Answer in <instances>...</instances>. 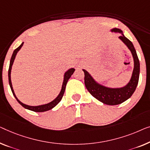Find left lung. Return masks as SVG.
Listing matches in <instances>:
<instances>
[{"mask_svg":"<svg viewBox=\"0 0 150 150\" xmlns=\"http://www.w3.org/2000/svg\"><path fill=\"white\" fill-rule=\"evenodd\" d=\"M111 31L122 34V36H119V38L127 45V47L131 51L132 55H133L134 60V69L133 74H132L131 79L129 83L122 88H108L97 83L87 71L85 70H82L84 73L85 86L86 89L88 91V92L92 95V96L104 104L115 105L123 103L124 101L129 99L133 94L139 82L140 64L133 43L127 37H125V35L122 34V30L118 29V28H114Z\"/></svg>","mask_w":150,"mask_h":150,"instance_id":"8db88e82","label":"left lung"}]
</instances>
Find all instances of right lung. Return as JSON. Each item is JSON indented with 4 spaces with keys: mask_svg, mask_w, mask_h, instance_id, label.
<instances>
[{
    "mask_svg": "<svg viewBox=\"0 0 150 150\" xmlns=\"http://www.w3.org/2000/svg\"><path fill=\"white\" fill-rule=\"evenodd\" d=\"M23 42H22L21 44V45L19 47H17L16 49L14 50L13 53V55L11 56V58L10 60V64H9V68H8V82H9V85L11 87V91L13 94L14 97H16V99H17V101H18V103L23 106V108H25V109L30 110L31 111L33 112H46L48 111V110H51L52 108H53L55 106L57 105L58 103H59L60 101L62 100L63 96H64V92H65V89H66V84L68 82V80L70 79V78L71 77V76L73 74L74 71H75V69L74 68H71L70 70H68V71L65 73L64 74V82H63V84H62V90H61L58 96L56 97V98L54 99L53 101H52L51 102H50L49 103L45 104V105H38V106H30V105H25V104L21 103V102L17 98L16 94H15L14 91L13 89V86H12V83H11V68L13 66V64L14 59L16 58V56L17 55V52L19 51V49L21 48V47L23 46Z\"/></svg>",
    "mask_w": 150,
    "mask_h": 150,
    "instance_id": "add662e5",
    "label": "right lung"
}]
</instances>
